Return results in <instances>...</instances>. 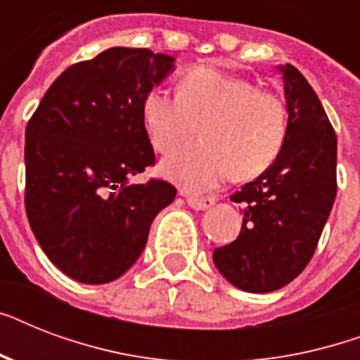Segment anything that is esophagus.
Returning <instances> with one entry per match:
<instances>
[{"label": "esophagus", "mask_w": 360, "mask_h": 360, "mask_svg": "<svg viewBox=\"0 0 360 360\" xmlns=\"http://www.w3.org/2000/svg\"><path fill=\"white\" fill-rule=\"evenodd\" d=\"M186 203L191 205L192 209H198V211H202V209L211 207L214 203V198L211 196H194V194H186Z\"/></svg>", "instance_id": "obj_1"}]
</instances>
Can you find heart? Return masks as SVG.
Returning <instances> with one entry per match:
<instances>
[{
    "mask_svg": "<svg viewBox=\"0 0 360 360\" xmlns=\"http://www.w3.org/2000/svg\"><path fill=\"white\" fill-rule=\"evenodd\" d=\"M141 120L153 147L162 153L192 140L200 127L203 143L172 153L160 166L188 191H207L233 174L239 179L262 175L276 162L290 130L280 95L211 67L186 70L177 95L149 89Z\"/></svg>",
    "mask_w": 360,
    "mask_h": 360,
    "instance_id": "1",
    "label": "heart"
}]
</instances>
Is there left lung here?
I'll use <instances>...</instances> for the list:
<instances>
[{
	"mask_svg": "<svg viewBox=\"0 0 360 360\" xmlns=\"http://www.w3.org/2000/svg\"><path fill=\"white\" fill-rule=\"evenodd\" d=\"M284 75L290 130L276 162L231 200L243 203L233 243L213 262L243 291L269 293L297 278L312 259L336 198V134L318 95L293 67Z\"/></svg>",
	"mask_w": 360,
	"mask_h": 360,
	"instance_id": "8db88e82",
	"label": "left lung"
}]
</instances>
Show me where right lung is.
<instances>
[{"mask_svg":"<svg viewBox=\"0 0 360 360\" xmlns=\"http://www.w3.org/2000/svg\"><path fill=\"white\" fill-rule=\"evenodd\" d=\"M172 69L164 53L108 48L63 70L27 121L25 214L48 259L82 284L127 273L175 200L168 181H129L155 166L141 101Z\"/></svg>","mask_w":360,"mask_h":360,"instance_id":"obj_1","label":"right lung"}]
</instances>
